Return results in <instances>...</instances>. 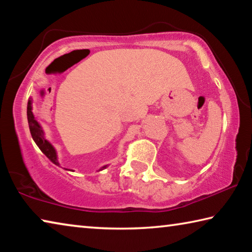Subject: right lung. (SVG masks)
<instances>
[{"label":"right lung","mask_w":252,"mask_h":252,"mask_svg":"<svg viewBox=\"0 0 252 252\" xmlns=\"http://www.w3.org/2000/svg\"><path fill=\"white\" fill-rule=\"evenodd\" d=\"M28 122H29L30 132H31V135L34 140V142L36 143V146L40 148V150L43 152L44 155L53 162V163L59 165V162L57 159V152H55L54 148L51 146V143L46 141V140L44 139L43 131H42L39 123H37L35 119H34V116L32 113L31 101H29V103H28ZM104 168H106V167H103L102 169H104Z\"/></svg>","instance_id":"obj_1"}]
</instances>
